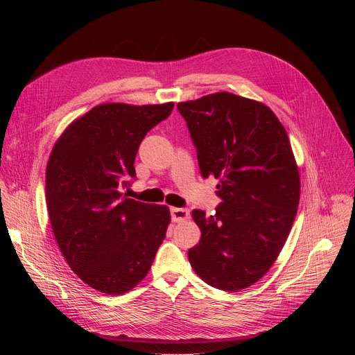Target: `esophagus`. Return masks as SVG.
<instances>
[{
  "label": "esophagus",
  "instance_id": "esophagus-1",
  "mask_svg": "<svg viewBox=\"0 0 355 355\" xmlns=\"http://www.w3.org/2000/svg\"><path fill=\"white\" fill-rule=\"evenodd\" d=\"M170 216H171V220H175V222L187 220V219H189V210L182 209V207H171Z\"/></svg>",
  "mask_w": 355,
  "mask_h": 355
}]
</instances>
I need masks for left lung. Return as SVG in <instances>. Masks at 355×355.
I'll return each mask as SVG.
<instances>
[{"label": "left lung", "instance_id": "1", "mask_svg": "<svg viewBox=\"0 0 355 355\" xmlns=\"http://www.w3.org/2000/svg\"><path fill=\"white\" fill-rule=\"evenodd\" d=\"M197 149L201 176L219 179L216 213L192 210L200 243L194 271L237 292L268 272L296 216L300 182L287 133L263 103L228 92L178 103Z\"/></svg>", "mask_w": 355, "mask_h": 355}]
</instances>
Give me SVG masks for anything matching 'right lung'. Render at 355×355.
<instances>
[{
  "instance_id": "1",
  "label": "right lung",
  "mask_w": 355,
  "mask_h": 355,
  "mask_svg": "<svg viewBox=\"0 0 355 355\" xmlns=\"http://www.w3.org/2000/svg\"><path fill=\"white\" fill-rule=\"evenodd\" d=\"M175 103H105L75 120L53 148L46 198L59 249L71 270L99 292L141 283L166 237L167 206L127 198L146 133Z\"/></svg>"
}]
</instances>
